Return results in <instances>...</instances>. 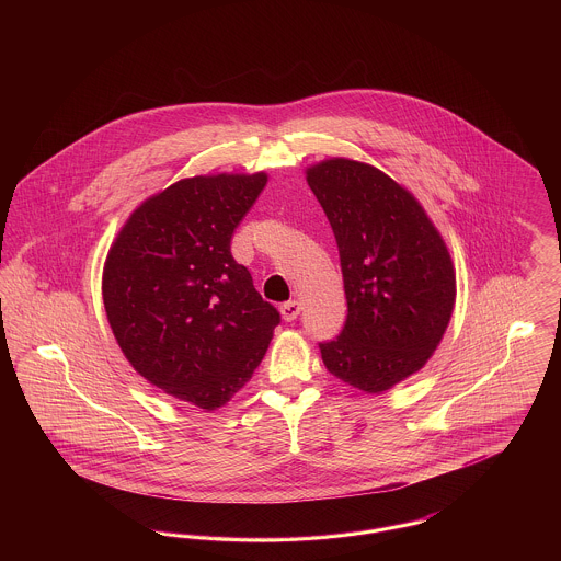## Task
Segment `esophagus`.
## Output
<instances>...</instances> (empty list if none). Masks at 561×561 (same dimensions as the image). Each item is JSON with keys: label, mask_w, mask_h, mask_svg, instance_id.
I'll return each instance as SVG.
<instances>
[{"label": "esophagus", "mask_w": 561, "mask_h": 561, "mask_svg": "<svg viewBox=\"0 0 561 561\" xmlns=\"http://www.w3.org/2000/svg\"><path fill=\"white\" fill-rule=\"evenodd\" d=\"M300 302L298 300H288L282 305V318L286 321H294L300 316Z\"/></svg>", "instance_id": "34e87169"}]
</instances>
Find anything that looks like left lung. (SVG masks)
Returning <instances> with one entry per match:
<instances>
[{"label":"left lung","mask_w":561,"mask_h":561,"mask_svg":"<svg viewBox=\"0 0 561 561\" xmlns=\"http://www.w3.org/2000/svg\"><path fill=\"white\" fill-rule=\"evenodd\" d=\"M341 254L347 321L321 343L328 373L378 396L425 368L456 302L446 240L412 191L366 161L307 165Z\"/></svg>","instance_id":"obj_1"}]
</instances>
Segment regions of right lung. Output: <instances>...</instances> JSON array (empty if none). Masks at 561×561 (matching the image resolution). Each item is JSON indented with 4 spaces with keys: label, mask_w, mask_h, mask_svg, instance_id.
Listing matches in <instances>:
<instances>
[{
    "label": "right lung",
    "mask_w": 561,
    "mask_h": 561,
    "mask_svg": "<svg viewBox=\"0 0 561 561\" xmlns=\"http://www.w3.org/2000/svg\"><path fill=\"white\" fill-rule=\"evenodd\" d=\"M267 181L263 170L176 181L134 208L103 267L108 325L130 366L204 412L252 378L279 323L231 256Z\"/></svg>",
    "instance_id": "add662e5"
}]
</instances>
